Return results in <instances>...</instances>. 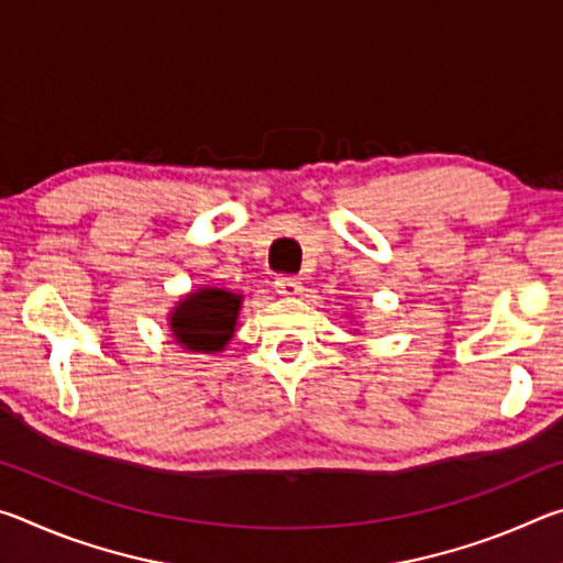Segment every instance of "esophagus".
Instances as JSON below:
<instances>
[{
	"mask_svg": "<svg viewBox=\"0 0 563 563\" xmlns=\"http://www.w3.org/2000/svg\"><path fill=\"white\" fill-rule=\"evenodd\" d=\"M300 290H302V285L298 278H292V275H280V278H275V292L292 298V295H298Z\"/></svg>",
	"mask_w": 563,
	"mask_h": 563,
	"instance_id": "34e87169",
	"label": "esophagus"
}]
</instances>
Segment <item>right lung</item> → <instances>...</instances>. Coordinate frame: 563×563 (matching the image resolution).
<instances>
[{
  "label": "right lung",
  "mask_w": 563,
  "mask_h": 563,
  "mask_svg": "<svg viewBox=\"0 0 563 563\" xmlns=\"http://www.w3.org/2000/svg\"><path fill=\"white\" fill-rule=\"evenodd\" d=\"M243 295L225 288H198L176 302L168 328L190 352H221L231 342Z\"/></svg>",
  "instance_id": "add662e5"
}]
</instances>
